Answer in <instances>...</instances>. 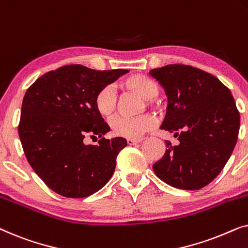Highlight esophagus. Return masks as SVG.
Here are the masks:
<instances>
[{
  "label": "esophagus",
  "mask_w": 248,
  "mask_h": 248,
  "mask_svg": "<svg viewBox=\"0 0 248 248\" xmlns=\"http://www.w3.org/2000/svg\"><path fill=\"white\" fill-rule=\"evenodd\" d=\"M142 141H143V139H137V140H135V139H127V144L134 145L137 143H140V142H142Z\"/></svg>",
  "instance_id": "obj_1"
}]
</instances>
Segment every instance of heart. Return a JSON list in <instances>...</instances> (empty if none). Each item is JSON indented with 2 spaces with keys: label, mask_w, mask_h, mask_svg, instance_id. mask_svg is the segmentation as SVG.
<instances>
[{
  "label": "heart",
  "mask_w": 248,
  "mask_h": 248,
  "mask_svg": "<svg viewBox=\"0 0 248 248\" xmlns=\"http://www.w3.org/2000/svg\"><path fill=\"white\" fill-rule=\"evenodd\" d=\"M122 89L139 94L145 99L149 105L152 104V99L158 96L159 86L155 80L144 74H133L120 83ZM94 109L105 120H109L114 116L116 110V97L113 89L109 86L101 88L93 98ZM157 124V120L154 115L144 114L139 117L125 118L118 117L110 122V128L114 135L127 139H138L145 132L151 131Z\"/></svg>",
  "instance_id": "b5f03b06"
}]
</instances>
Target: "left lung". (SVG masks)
Segmentation results:
<instances>
[{
	"instance_id": "1",
	"label": "left lung",
	"mask_w": 248,
	"mask_h": 248,
	"mask_svg": "<svg viewBox=\"0 0 248 248\" xmlns=\"http://www.w3.org/2000/svg\"><path fill=\"white\" fill-rule=\"evenodd\" d=\"M149 74L165 89L168 105L160 128L178 137L152 166L161 181L176 188L200 189L222 170L235 148L239 111L230 90L212 74L170 64Z\"/></svg>"
}]
</instances>
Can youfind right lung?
Segmentation results:
<instances>
[{
    "label": "right lung",
    "mask_w": 248,
    "mask_h": 248,
    "mask_svg": "<svg viewBox=\"0 0 248 248\" xmlns=\"http://www.w3.org/2000/svg\"><path fill=\"white\" fill-rule=\"evenodd\" d=\"M127 70L96 71L73 64L38 78L26 91L19 138L27 160L44 183L65 198H87L106 185L124 138L105 139L109 126L93 98ZM86 136L100 137L86 145Z\"/></svg>",
    "instance_id": "right-lung-1"
}]
</instances>
